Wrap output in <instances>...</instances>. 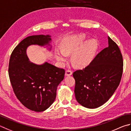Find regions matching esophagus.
Wrapping results in <instances>:
<instances>
[{"label":"esophagus","mask_w":131,"mask_h":131,"mask_svg":"<svg viewBox=\"0 0 131 131\" xmlns=\"http://www.w3.org/2000/svg\"><path fill=\"white\" fill-rule=\"evenodd\" d=\"M72 74V71L70 70H67L66 71V76H70Z\"/></svg>","instance_id":"1"}]
</instances>
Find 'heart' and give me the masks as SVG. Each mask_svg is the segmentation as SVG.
I'll list each match as a JSON object with an SVG mask.
<instances>
[{"label": "heart", "mask_w": 131, "mask_h": 131, "mask_svg": "<svg viewBox=\"0 0 131 131\" xmlns=\"http://www.w3.org/2000/svg\"><path fill=\"white\" fill-rule=\"evenodd\" d=\"M86 38L85 34H81L67 37L61 45V50H56L55 57L60 63H63L67 59L68 54H71L72 61L79 67L88 64L92 60L98 48V42L95 40L87 41L81 47Z\"/></svg>", "instance_id": "b5f03b06"}]
</instances>
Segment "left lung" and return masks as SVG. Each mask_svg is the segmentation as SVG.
<instances>
[{"label": "left lung", "instance_id": "obj_1", "mask_svg": "<svg viewBox=\"0 0 131 131\" xmlns=\"http://www.w3.org/2000/svg\"><path fill=\"white\" fill-rule=\"evenodd\" d=\"M107 38L108 47L98 53L89 66L73 73L75 98L87 108H97L106 102L122 77V54L116 43L109 37Z\"/></svg>", "mask_w": 131, "mask_h": 131}]
</instances>
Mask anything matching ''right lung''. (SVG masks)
Listing matches in <instances>:
<instances>
[{"instance_id": "obj_1", "label": "right lung", "mask_w": 131, "mask_h": 131, "mask_svg": "<svg viewBox=\"0 0 131 131\" xmlns=\"http://www.w3.org/2000/svg\"><path fill=\"white\" fill-rule=\"evenodd\" d=\"M49 35L29 36L23 40L11 54L8 75L18 100L31 111L43 112L54 101L57 88L64 79L65 70L45 62L37 65L29 61V45H49Z\"/></svg>"}]
</instances>
